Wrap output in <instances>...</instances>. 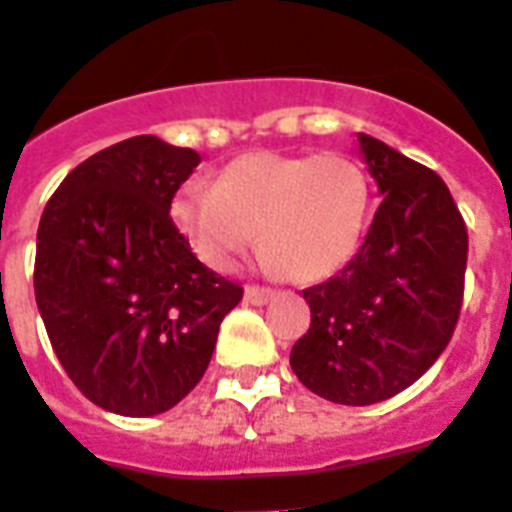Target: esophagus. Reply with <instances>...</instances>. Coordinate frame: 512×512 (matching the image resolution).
Here are the masks:
<instances>
[{
    "mask_svg": "<svg viewBox=\"0 0 512 512\" xmlns=\"http://www.w3.org/2000/svg\"><path fill=\"white\" fill-rule=\"evenodd\" d=\"M244 299H247L249 305H265V302L273 299V292L265 289V286H247L244 289Z\"/></svg>",
    "mask_w": 512,
    "mask_h": 512,
    "instance_id": "obj_1",
    "label": "esophagus"
}]
</instances>
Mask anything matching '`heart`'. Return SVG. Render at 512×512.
Here are the masks:
<instances>
[{"instance_id": "heart-1", "label": "heart", "mask_w": 512, "mask_h": 512, "mask_svg": "<svg viewBox=\"0 0 512 512\" xmlns=\"http://www.w3.org/2000/svg\"><path fill=\"white\" fill-rule=\"evenodd\" d=\"M371 186L342 152H247L220 168L215 184L191 181L170 205L173 223L205 265L231 270L257 242L270 268L323 281L350 263L363 239Z\"/></svg>"}]
</instances>
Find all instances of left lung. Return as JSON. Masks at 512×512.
Wrapping results in <instances>:
<instances>
[{"label": "left lung", "mask_w": 512, "mask_h": 512, "mask_svg": "<svg viewBox=\"0 0 512 512\" xmlns=\"http://www.w3.org/2000/svg\"><path fill=\"white\" fill-rule=\"evenodd\" d=\"M381 194L363 247L310 286V328L292 371L336 405H373L418 381L450 344L463 307L468 231L434 170L357 136Z\"/></svg>", "instance_id": "1"}]
</instances>
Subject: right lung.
Segmentation results:
<instances>
[{"label": "right lung", "instance_id": "add662e5", "mask_svg": "<svg viewBox=\"0 0 512 512\" xmlns=\"http://www.w3.org/2000/svg\"><path fill=\"white\" fill-rule=\"evenodd\" d=\"M199 160L157 136L118 141L70 170L41 215V321L70 381L110 413L147 418L184 400L242 302L170 218Z\"/></svg>", "mask_w": 512, "mask_h": 512}]
</instances>
